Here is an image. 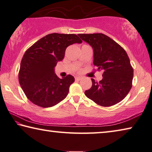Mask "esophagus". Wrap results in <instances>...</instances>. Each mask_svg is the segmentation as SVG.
<instances>
[{
  "mask_svg": "<svg viewBox=\"0 0 152 152\" xmlns=\"http://www.w3.org/2000/svg\"><path fill=\"white\" fill-rule=\"evenodd\" d=\"M81 77H75V81H80L81 80Z\"/></svg>",
  "mask_w": 152,
  "mask_h": 152,
  "instance_id": "obj_1",
  "label": "esophagus"
}]
</instances>
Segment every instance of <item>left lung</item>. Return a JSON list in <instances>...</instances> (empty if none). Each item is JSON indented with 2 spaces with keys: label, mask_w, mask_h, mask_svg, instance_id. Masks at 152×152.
Here are the masks:
<instances>
[{
  "label": "left lung",
  "mask_w": 152,
  "mask_h": 152,
  "mask_svg": "<svg viewBox=\"0 0 152 152\" xmlns=\"http://www.w3.org/2000/svg\"><path fill=\"white\" fill-rule=\"evenodd\" d=\"M79 36L94 50V64L103 72L99 82L93 79L86 96L99 106L108 107L120 102L132 87L133 69L126 51L103 34H80Z\"/></svg>",
  "instance_id": "1"
}]
</instances>
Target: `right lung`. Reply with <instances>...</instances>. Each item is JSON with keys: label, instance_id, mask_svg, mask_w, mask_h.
Returning <instances> with one entry per match:
<instances>
[{"label": "right lung", "instance_id": "right-lung-1", "mask_svg": "<svg viewBox=\"0 0 152 152\" xmlns=\"http://www.w3.org/2000/svg\"><path fill=\"white\" fill-rule=\"evenodd\" d=\"M81 42L75 34L53 33L43 37L27 50L20 64L19 81L32 103L48 108L66 98L75 78L71 75L58 78L54 73V67L64 58L67 47Z\"/></svg>", "mask_w": 152, "mask_h": 152}]
</instances>
